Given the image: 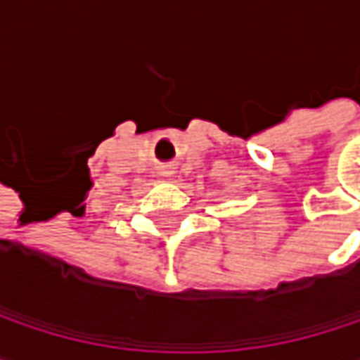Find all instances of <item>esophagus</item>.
I'll use <instances>...</instances> for the list:
<instances>
[{"label":"esophagus","mask_w":360,"mask_h":360,"mask_svg":"<svg viewBox=\"0 0 360 360\" xmlns=\"http://www.w3.org/2000/svg\"><path fill=\"white\" fill-rule=\"evenodd\" d=\"M177 173H179V171H177L175 165H162V167H158V175H160L162 179H177Z\"/></svg>","instance_id":"34e87169"}]
</instances>
